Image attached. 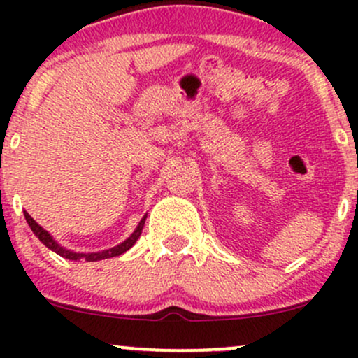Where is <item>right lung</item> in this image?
I'll return each instance as SVG.
<instances>
[{"label":"right lung","instance_id":"1","mask_svg":"<svg viewBox=\"0 0 358 358\" xmlns=\"http://www.w3.org/2000/svg\"><path fill=\"white\" fill-rule=\"evenodd\" d=\"M24 219H27L28 225H30L31 231H34L35 236L38 237V239L42 241L43 244L47 245L48 249H52L53 252L59 254V256L65 257V259H71V261H80V259H85V261H101V259H108V257H116V256H121V254H122V252H126L127 249L133 248V245L136 244V241L139 239V236H141L143 227H145V220H146V217H143L141 222H139V225L136 227V231H134L133 234H131L129 239H126L124 242H122V244H119V245H116V248H113V249L102 250V252H90V254L72 252V250H67V249L60 248V245L57 244V242L52 239L50 234H48L47 231H43V229L40 227V225L36 224V222H35L34 219H31L30 213L24 212Z\"/></svg>","mask_w":358,"mask_h":358}]
</instances>
